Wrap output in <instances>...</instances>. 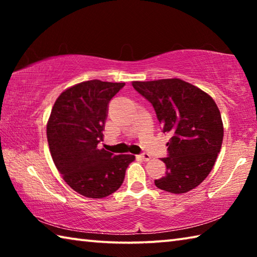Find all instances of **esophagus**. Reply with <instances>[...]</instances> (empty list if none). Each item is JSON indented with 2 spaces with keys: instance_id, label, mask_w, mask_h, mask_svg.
Instances as JSON below:
<instances>
[{
  "instance_id": "obj_1",
  "label": "esophagus",
  "mask_w": 257,
  "mask_h": 257,
  "mask_svg": "<svg viewBox=\"0 0 257 257\" xmlns=\"http://www.w3.org/2000/svg\"><path fill=\"white\" fill-rule=\"evenodd\" d=\"M138 158L143 160V161H150L151 160V155L147 153H142L141 155H138Z\"/></svg>"
}]
</instances>
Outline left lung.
Segmentation results:
<instances>
[{
    "instance_id": "1",
    "label": "left lung",
    "mask_w": 257,
    "mask_h": 257,
    "mask_svg": "<svg viewBox=\"0 0 257 257\" xmlns=\"http://www.w3.org/2000/svg\"><path fill=\"white\" fill-rule=\"evenodd\" d=\"M135 90L154 107L162 132L171 138L165 176L155 180L158 188L187 193L205 179L214 165L223 141V124L213 98L181 79L133 81Z\"/></svg>"
}]
</instances>
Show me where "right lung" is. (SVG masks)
<instances>
[{
  "mask_svg": "<svg viewBox=\"0 0 257 257\" xmlns=\"http://www.w3.org/2000/svg\"><path fill=\"white\" fill-rule=\"evenodd\" d=\"M123 82L89 80L60 95L47 122V142L64 181L78 194L103 198L120 188L134 155L98 150L108 103Z\"/></svg>",
  "mask_w": 257,
  "mask_h": 257,
  "instance_id": "obj_1",
  "label": "right lung"
}]
</instances>
